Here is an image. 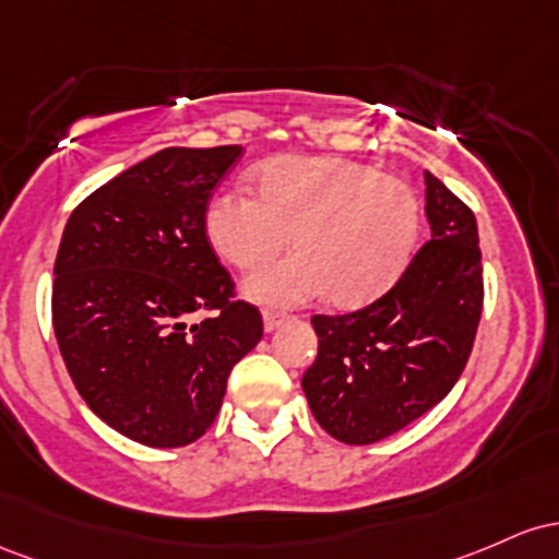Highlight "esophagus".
<instances>
[{
	"mask_svg": "<svg viewBox=\"0 0 559 559\" xmlns=\"http://www.w3.org/2000/svg\"><path fill=\"white\" fill-rule=\"evenodd\" d=\"M285 319H287L285 313H280V311H263V330L274 332L282 322H285Z\"/></svg>",
	"mask_w": 559,
	"mask_h": 559,
	"instance_id": "34e87169",
	"label": "esophagus"
}]
</instances>
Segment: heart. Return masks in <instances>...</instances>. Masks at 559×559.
Instances as JSON below:
<instances>
[{"instance_id": "obj_1", "label": "heart", "mask_w": 559, "mask_h": 559, "mask_svg": "<svg viewBox=\"0 0 559 559\" xmlns=\"http://www.w3.org/2000/svg\"><path fill=\"white\" fill-rule=\"evenodd\" d=\"M255 192L222 190L205 235L224 261L253 269L287 246L296 253L248 274L246 296L287 309L330 296L359 309L399 285L423 237V203L409 181L348 158L287 155L255 171Z\"/></svg>"}]
</instances>
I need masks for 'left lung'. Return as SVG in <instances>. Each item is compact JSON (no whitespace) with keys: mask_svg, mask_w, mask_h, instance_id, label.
Wrapping results in <instances>:
<instances>
[{"mask_svg":"<svg viewBox=\"0 0 559 559\" xmlns=\"http://www.w3.org/2000/svg\"><path fill=\"white\" fill-rule=\"evenodd\" d=\"M430 240L385 296L311 319L317 359L304 385L311 415L337 441L367 447L432 409L460 380L483 311L478 224L425 171Z\"/></svg>","mask_w":559,"mask_h":559,"instance_id":"left-lung-1","label":"left lung"}]
</instances>
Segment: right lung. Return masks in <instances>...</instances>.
Returning <instances> with one entry per match:
<instances>
[{"instance_id":"add662e5","label":"right lung","mask_w":559,"mask_h":559,"mask_svg":"<svg viewBox=\"0 0 559 559\" xmlns=\"http://www.w3.org/2000/svg\"><path fill=\"white\" fill-rule=\"evenodd\" d=\"M240 155V144L160 150L81 200L62 231V361L94 415L144 447L198 441L231 367L263 335L261 311L235 300L205 235L211 190ZM195 310L212 317L190 325Z\"/></svg>"}]
</instances>
